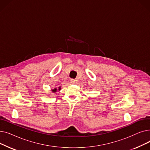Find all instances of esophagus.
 <instances>
[{
	"label": "esophagus",
	"instance_id": "1",
	"mask_svg": "<svg viewBox=\"0 0 150 150\" xmlns=\"http://www.w3.org/2000/svg\"><path fill=\"white\" fill-rule=\"evenodd\" d=\"M71 83H75V80L74 79H72V80H71Z\"/></svg>",
	"mask_w": 150,
	"mask_h": 150
}]
</instances>
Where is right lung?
<instances>
[{"instance_id": "1", "label": "right lung", "mask_w": 150, "mask_h": 150, "mask_svg": "<svg viewBox=\"0 0 150 150\" xmlns=\"http://www.w3.org/2000/svg\"><path fill=\"white\" fill-rule=\"evenodd\" d=\"M60 89H60V87H59V90H60ZM57 91V89H53V90H52V91H53V92H56Z\"/></svg>"}]
</instances>
